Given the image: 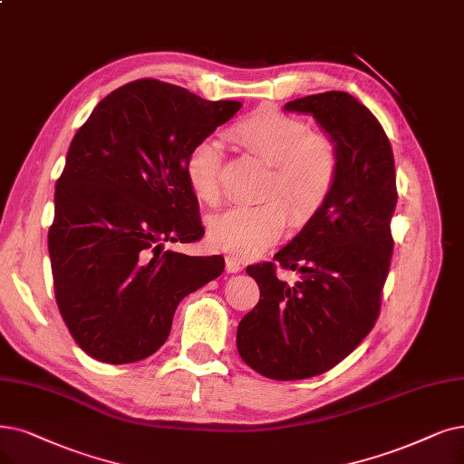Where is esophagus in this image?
I'll use <instances>...</instances> for the list:
<instances>
[{"label": "esophagus", "instance_id": "esophagus-1", "mask_svg": "<svg viewBox=\"0 0 464 464\" xmlns=\"http://www.w3.org/2000/svg\"><path fill=\"white\" fill-rule=\"evenodd\" d=\"M242 268H244V266H242V263H239L237 256H234V255H228V256H227V272L236 274V272H239Z\"/></svg>", "mask_w": 464, "mask_h": 464}]
</instances>
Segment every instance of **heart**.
Instances as JSON below:
<instances>
[{"label": "heart", "mask_w": 464, "mask_h": 464, "mask_svg": "<svg viewBox=\"0 0 464 464\" xmlns=\"http://www.w3.org/2000/svg\"><path fill=\"white\" fill-rule=\"evenodd\" d=\"M232 139L272 163L258 203H236L209 217V242L239 256H255L280 239L289 225L285 200L296 220L316 215L331 198L341 175L337 142L276 108H261L232 127ZM222 144L199 139L184 161L192 192L213 203L220 196ZM278 198H276L275 196ZM285 200L282 202L279 198Z\"/></svg>", "instance_id": "1"}]
</instances>
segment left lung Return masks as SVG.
Masks as SVG:
<instances>
[{
  "label": "left lung",
  "instance_id": "left-lung-1",
  "mask_svg": "<svg viewBox=\"0 0 464 464\" xmlns=\"http://www.w3.org/2000/svg\"><path fill=\"white\" fill-rule=\"evenodd\" d=\"M284 108L312 114L337 142L341 175L325 206L274 255L299 282L277 280L274 263L247 266L263 299L239 322L236 344L256 373L296 381L329 372L373 329L394 251L398 190L391 140L354 97L327 91Z\"/></svg>",
  "mask_w": 464,
  "mask_h": 464
}]
</instances>
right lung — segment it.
I'll list each match as a JSON object with an SVG mask.
<instances>
[{"label":"right lung","mask_w":464,"mask_h":464,"mask_svg":"<svg viewBox=\"0 0 464 464\" xmlns=\"http://www.w3.org/2000/svg\"><path fill=\"white\" fill-rule=\"evenodd\" d=\"M239 108L146 78L110 92L73 135L54 187L49 256L61 316L91 358L152 356L179 303L225 270L220 255L163 244L203 236L184 161Z\"/></svg>","instance_id":"obj_1"}]
</instances>
